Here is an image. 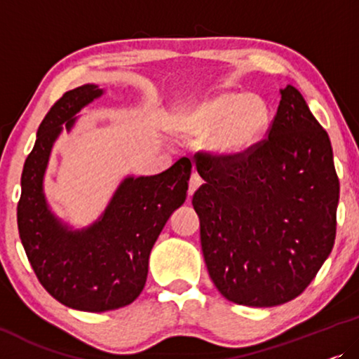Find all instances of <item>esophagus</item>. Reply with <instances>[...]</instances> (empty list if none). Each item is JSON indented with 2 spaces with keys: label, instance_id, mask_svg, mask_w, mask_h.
<instances>
[{
  "label": "esophagus",
  "instance_id": "obj_1",
  "mask_svg": "<svg viewBox=\"0 0 359 359\" xmlns=\"http://www.w3.org/2000/svg\"><path fill=\"white\" fill-rule=\"evenodd\" d=\"M201 182H203V180H201V177L196 172H194V174L190 175V180H189V195L190 196L195 194L196 189H198V187L201 185Z\"/></svg>",
  "mask_w": 359,
  "mask_h": 359
}]
</instances>
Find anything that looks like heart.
I'll return each mask as SVG.
<instances>
[{
	"mask_svg": "<svg viewBox=\"0 0 359 359\" xmlns=\"http://www.w3.org/2000/svg\"><path fill=\"white\" fill-rule=\"evenodd\" d=\"M184 138H208L206 146L219 159L252 153L271 127V109L260 95L221 93L180 107L172 120Z\"/></svg>",
	"mask_w": 359,
	"mask_h": 359,
	"instance_id": "heart-1",
	"label": "heart"
}]
</instances>
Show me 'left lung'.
Wrapping results in <instances>:
<instances>
[{
  "instance_id": "obj_1",
  "label": "left lung",
  "mask_w": 359,
  "mask_h": 359,
  "mask_svg": "<svg viewBox=\"0 0 359 359\" xmlns=\"http://www.w3.org/2000/svg\"><path fill=\"white\" fill-rule=\"evenodd\" d=\"M266 138L237 159L196 161L194 194L210 278L226 299L273 307L294 299L330 255L340 184L327 131L292 86Z\"/></svg>"
}]
</instances>
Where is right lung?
<instances>
[{"label": "right lung", "mask_w": 359, "mask_h": 359, "mask_svg": "<svg viewBox=\"0 0 359 359\" xmlns=\"http://www.w3.org/2000/svg\"><path fill=\"white\" fill-rule=\"evenodd\" d=\"M104 94L95 84L68 90L40 123L21 177L18 228L27 259L45 290L62 304L105 312L133 302L143 291L148 262L169 216L187 198L190 159L149 177H125L100 218L72 229L48 208L43 175L53 143L76 122L81 109Z\"/></svg>", "instance_id": "add662e5"}]
</instances>
